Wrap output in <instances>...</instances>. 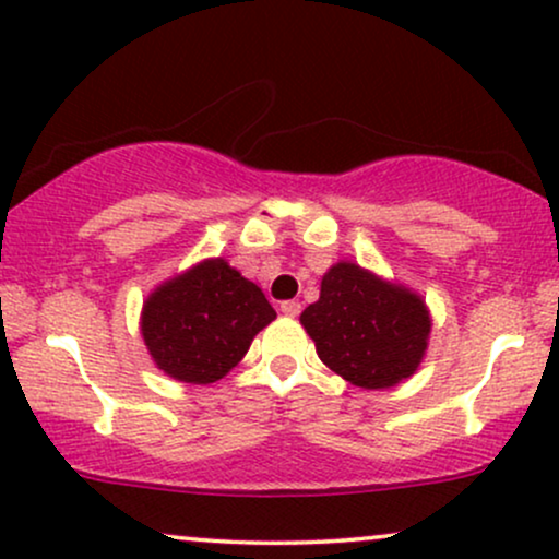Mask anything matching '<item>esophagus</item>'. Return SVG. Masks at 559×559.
<instances>
[{
    "instance_id": "34e87169",
    "label": "esophagus",
    "mask_w": 559,
    "mask_h": 559,
    "mask_svg": "<svg viewBox=\"0 0 559 559\" xmlns=\"http://www.w3.org/2000/svg\"><path fill=\"white\" fill-rule=\"evenodd\" d=\"M280 311L285 313V316H290V319H295V316L300 313V302H298V300H285V302H280Z\"/></svg>"
}]
</instances>
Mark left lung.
<instances>
[{
  "mask_svg": "<svg viewBox=\"0 0 559 559\" xmlns=\"http://www.w3.org/2000/svg\"><path fill=\"white\" fill-rule=\"evenodd\" d=\"M321 362L360 389H391L417 373L430 342V308L412 287L336 261L300 313Z\"/></svg>",
  "mask_w": 559,
  "mask_h": 559,
  "instance_id": "1",
  "label": "left lung"
}]
</instances>
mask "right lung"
I'll return each instance as SVG.
<instances>
[{"instance_id":"obj_1","label":"right lung","mask_w":559,"mask_h":559,"mask_svg":"<svg viewBox=\"0 0 559 559\" xmlns=\"http://www.w3.org/2000/svg\"><path fill=\"white\" fill-rule=\"evenodd\" d=\"M274 319L261 287L217 257L157 285L142 302L140 332L165 376L206 385L230 373Z\"/></svg>"}]
</instances>
